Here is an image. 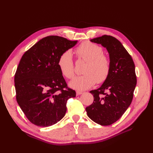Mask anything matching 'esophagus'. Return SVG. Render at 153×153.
Masks as SVG:
<instances>
[{
	"mask_svg": "<svg viewBox=\"0 0 153 153\" xmlns=\"http://www.w3.org/2000/svg\"><path fill=\"white\" fill-rule=\"evenodd\" d=\"M76 96L80 95V94H82V92H81V91H76Z\"/></svg>",
	"mask_w": 153,
	"mask_h": 153,
	"instance_id": "1",
	"label": "esophagus"
}]
</instances>
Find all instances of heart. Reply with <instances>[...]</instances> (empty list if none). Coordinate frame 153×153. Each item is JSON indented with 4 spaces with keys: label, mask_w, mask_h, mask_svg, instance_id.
I'll return each instance as SVG.
<instances>
[{
    "label": "heart",
    "mask_w": 153,
    "mask_h": 153,
    "mask_svg": "<svg viewBox=\"0 0 153 153\" xmlns=\"http://www.w3.org/2000/svg\"><path fill=\"white\" fill-rule=\"evenodd\" d=\"M75 53L78 59L87 62L83 73L69 82V86L77 91L89 89L96 83H103L107 79L110 72V62L108 57L103 54L100 46L89 41L82 43L76 48ZM58 66L61 73L68 79L75 75V67L73 55L70 50L63 52L59 58Z\"/></svg>",
    "instance_id": "b5f03b06"
}]
</instances>
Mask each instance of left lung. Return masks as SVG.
Returning <instances> with one entry per match:
<instances>
[{"instance_id": "1", "label": "left lung", "mask_w": 153, "mask_h": 153, "mask_svg": "<svg viewBox=\"0 0 153 153\" xmlns=\"http://www.w3.org/2000/svg\"><path fill=\"white\" fill-rule=\"evenodd\" d=\"M101 44L109 53L110 72L100 88L91 91L94 101L85 110L97 124L108 126L121 117L130 105L137 84L135 64L131 55L115 38L103 35L91 39Z\"/></svg>"}]
</instances>
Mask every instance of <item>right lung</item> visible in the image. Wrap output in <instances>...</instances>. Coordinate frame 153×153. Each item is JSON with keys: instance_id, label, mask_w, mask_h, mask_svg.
Returning a JSON list of instances; mask_svg holds the SVG:
<instances>
[{"instance_id": "1", "label": "right lung", "mask_w": 153, "mask_h": 153, "mask_svg": "<svg viewBox=\"0 0 153 153\" xmlns=\"http://www.w3.org/2000/svg\"><path fill=\"white\" fill-rule=\"evenodd\" d=\"M76 43L58 36H47L20 59L15 75L16 98L27 118L36 126L47 127L61 120L68 100L76 96L67 86L58 60Z\"/></svg>"}]
</instances>
